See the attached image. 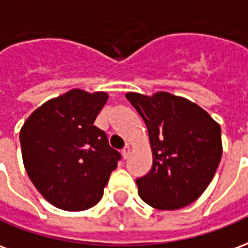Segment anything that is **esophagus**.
Wrapping results in <instances>:
<instances>
[{"label": "esophagus", "instance_id": "1", "mask_svg": "<svg viewBox=\"0 0 248 248\" xmlns=\"http://www.w3.org/2000/svg\"><path fill=\"white\" fill-rule=\"evenodd\" d=\"M131 152H132L131 145H125L124 146V149L122 151L123 157H124V158H128V157H129V155H131Z\"/></svg>", "mask_w": 248, "mask_h": 248}]
</instances>
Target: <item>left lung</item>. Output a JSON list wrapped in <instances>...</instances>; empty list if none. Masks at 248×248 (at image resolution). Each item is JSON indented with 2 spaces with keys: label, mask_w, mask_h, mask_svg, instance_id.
Wrapping results in <instances>:
<instances>
[{
  "label": "left lung",
  "mask_w": 248,
  "mask_h": 248,
  "mask_svg": "<svg viewBox=\"0 0 248 248\" xmlns=\"http://www.w3.org/2000/svg\"><path fill=\"white\" fill-rule=\"evenodd\" d=\"M145 123L153 164L137 180L139 196L157 210H177L198 200L222 157L219 124L196 103L169 92H126Z\"/></svg>",
  "instance_id": "8db88e82"
}]
</instances>
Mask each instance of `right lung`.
Wrapping results in <instances>:
<instances>
[{"instance_id":"right-lung-1","label":"right lung","mask_w":248,"mask_h":248,"mask_svg":"<svg viewBox=\"0 0 248 248\" xmlns=\"http://www.w3.org/2000/svg\"><path fill=\"white\" fill-rule=\"evenodd\" d=\"M107 100L104 91L74 88L38 107L19 131L29 178L58 209L82 211L96 205L117 168L120 153L93 125Z\"/></svg>"}]
</instances>
